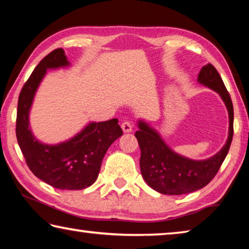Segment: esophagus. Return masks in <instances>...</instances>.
<instances>
[{
  "label": "esophagus",
  "instance_id": "obj_1",
  "mask_svg": "<svg viewBox=\"0 0 249 249\" xmlns=\"http://www.w3.org/2000/svg\"><path fill=\"white\" fill-rule=\"evenodd\" d=\"M121 127L123 129L124 133H130L133 129V126L130 124V122H124V123H122Z\"/></svg>",
  "mask_w": 249,
  "mask_h": 249
}]
</instances>
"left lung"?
<instances>
[{
  "mask_svg": "<svg viewBox=\"0 0 249 249\" xmlns=\"http://www.w3.org/2000/svg\"><path fill=\"white\" fill-rule=\"evenodd\" d=\"M197 82L218 93L229 112V136L225 145L212 157L193 160L177 154L147 122H137L138 130L135 136L142 151V176L151 189L162 195H187L205 187L217 174L233 140V103L220 73L212 65L208 64L200 70Z\"/></svg>",
  "mask_w": 249,
  "mask_h": 249,
  "instance_id": "left-lung-1",
  "label": "left lung"
}]
</instances>
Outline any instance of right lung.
I'll list each match as a JSON object with an SVG mask.
<instances>
[{"mask_svg":"<svg viewBox=\"0 0 249 249\" xmlns=\"http://www.w3.org/2000/svg\"><path fill=\"white\" fill-rule=\"evenodd\" d=\"M70 65L62 48L53 50L37 65L18 96L16 137L37 178L60 190H82L95 182L108 147L123 135L117 119L90 122L70 140L54 145L37 140L29 125L33 101L47 70Z\"/></svg>","mask_w":249,"mask_h":249,"instance_id":"obj_1","label":"right lung"}]
</instances>
